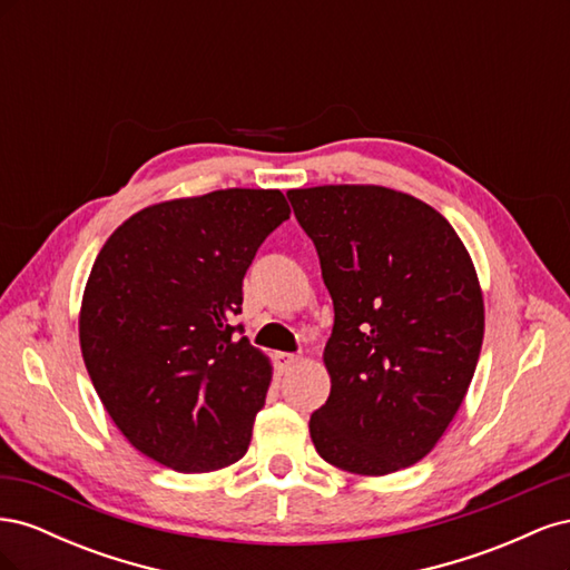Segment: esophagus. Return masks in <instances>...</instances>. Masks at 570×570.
Wrapping results in <instances>:
<instances>
[{"label": "esophagus", "instance_id": "esophagus-1", "mask_svg": "<svg viewBox=\"0 0 570 570\" xmlns=\"http://www.w3.org/2000/svg\"><path fill=\"white\" fill-rule=\"evenodd\" d=\"M273 358H275V368H278L281 373H287L299 361L297 354H287V352H278Z\"/></svg>", "mask_w": 570, "mask_h": 570}]
</instances>
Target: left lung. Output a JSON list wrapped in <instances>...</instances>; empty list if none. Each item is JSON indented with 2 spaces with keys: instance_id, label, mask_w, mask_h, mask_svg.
Returning a JSON list of instances; mask_svg holds the SVG:
<instances>
[{
  "instance_id": "obj_1",
  "label": "left lung",
  "mask_w": 570,
  "mask_h": 570,
  "mask_svg": "<svg viewBox=\"0 0 570 570\" xmlns=\"http://www.w3.org/2000/svg\"><path fill=\"white\" fill-rule=\"evenodd\" d=\"M287 199L335 308L331 396L308 421L316 452L358 475L406 469L473 381L485 308L471 256L450 220L396 189L323 185Z\"/></svg>"
}]
</instances>
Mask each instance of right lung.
Wrapping results in <instances>:
<instances>
[{"mask_svg":"<svg viewBox=\"0 0 570 570\" xmlns=\"http://www.w3.org/2000/svg\"><path fill=\"white\" fill-rule=\"evenodd\" d=\"M287 218L281 189H216L147 206L101 247L82 295L80 350L137 452L178 473L245 456L271 364L233 318L256 249Z\"/></svg>","mask_w":570,"mask_h":570,"instance_id":"add662e5","label":"right lung"}]
</instances>
